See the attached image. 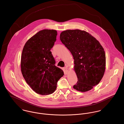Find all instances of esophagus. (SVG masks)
<instances>
[{
    "mask_svg": "<svg viewBox=\"0 0 124 124\" xmlns=\"http://www.w3.org/2000/svg\"><path fill=\"white\" fill-rule=\"evenodd\" d=\"M65 73L66 74L67 73V72H68V68L67 66H65Z\"/></svg>",
    "mask_w": 124,
    "mask_h": 124,
    "instance_id": "obj_1",
    "label": "esophagus"
}]
</instances>
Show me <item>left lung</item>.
Here are the masks:
<instances>
[{
  "instance_id": "1",
  "label": "left lung",
  "mask_w": 124,
  "mask_h": 124,
  "mask_svg": "<svg viewBox=\"0 0 124 124\" xmlns=\"http://www.w3.org/2000/svg\"><path fill=\"white\" fill-rule=\"evenodd\" d=\"M60 39L74 60L78 81L73 88L81 92L93 88L100 83L105 71L104 48L93 36L80 30L63 31L60 35Z\"/></svg>"
}]
</instances>
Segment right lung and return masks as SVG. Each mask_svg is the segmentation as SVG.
Here are the masks:
<instances>
[{"label": "right lung", "mask_w": 124, "mask_h": 124, "mask_svg": "<svg viewBox=\"0 0 124 124\" xmlns=\"http://www.w3.org/2000/svg\"><path fill=\"white\" fill-rule=\"evenodd\" d=\"M57 31L43 30L24 45L21 58V69L25 80L39 94L53 93L58 81L63 76L62 69L55 65L50 51L56 40Z\"/></svg>", "instance_id": "1"}]
</instances>
